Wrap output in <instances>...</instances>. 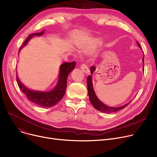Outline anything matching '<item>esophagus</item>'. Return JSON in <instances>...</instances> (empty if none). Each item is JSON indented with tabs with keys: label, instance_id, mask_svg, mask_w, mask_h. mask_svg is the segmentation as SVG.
<instances>
[{
	"label": "esophagus",
	"instance_id": "obj_1",
	"mask_svg": "<svg viewBox=\"0 0 157 157\" xmlns=\"http://www.w3.org/2000/svg\"><path fill=\"white\" fill-rule=\"evenodd\" d=\"M81 69L85 74H89L90 73L89 68L88 67V66L86 65L85 64H82L81 65Z\"/></svg>",
	"mask_w": 157,
	"mask_h": 157
}]
</instances>
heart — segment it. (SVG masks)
<instances>
[{
  "mask_svg": "<svg viewBox=\"0 0 157 157\" xmlns=\"http://www.w3.org/2000/svg\"><path fill=\"white\" fill-rule=\"evenodd\" d=\"M102 43V40L101 39L96 38L91 40L88 42L84 41H79L76 44V47L79 49L81 52L88 53L92 51L98 46H99Z\"/></svg>",
  "mask_w": 157,
  "mask_h": 157,
  "instance_id": "1",
  "label": "heart"
}]
</instances>
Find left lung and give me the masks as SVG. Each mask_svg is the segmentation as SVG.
Returning a JSON list of instances; mask_svg holds the SVG:
<instances>
[{"label":"left lung","instance_id":"1","mask_svg":"<svg viewBox=\"0 0 157 157\" xmlns=\"http://www.w3.org/2000/svg\"><path fill=\"white\" fill-rule=\"evenodd\" d=\"M137 46L139 48H141V46H140L138 41H137ZM144 56L143 55V63H144ZM95 69H96L95 66L92 65L91 67V69H90V72H91L92 75H90L87 78L88 94V96H89L90 101V102L92 103L93 106L97 110L101 111V112H103V113H106L116 112V111H118L119 110L123 109V108H125L128 104L130 103L131 101H130L128 103H127L125 105H123L122 106L116 108V107H110V106L107 105L105 104H104L102 102H101L99 99H98V97H97V95L95 93V92H94V86H93V83H92V74L94 72V71H95ZM143 71H144V66H143Z\"/></svg>","mask_w":157,"mask_h":157}]
</instances>
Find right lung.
I'll return each mask as SVG.
<instances>
[{
  "instance_id": "1",
  "label": "right lung",
  "mask_w": 157,
  "mask_h": 157,
  "mask_svg": "<svg viewBox=\"0 0 157 157\" xmlns=\"http://www.w3.org/2000/svg\"><path fill=\"white\" fill-rule=\"evenodd\" d=\"M44 32V30H43L39 33H35V34H30L27 39L24 41L21 49L26 46L29 41V40L34 36H41ZM76 62H65L62 63L60 67L59 81L55 87L49 92H42L37 91V90H32L29 89L27 86H25L18 76H16V81L18 85L19 88L21 90V92L26 95L28 99L39 105L44 108H50V107L54 106L59 102L65 95L66 88H67V79L69 74L75 68Z\"/></svg>"
}]
</instances>
